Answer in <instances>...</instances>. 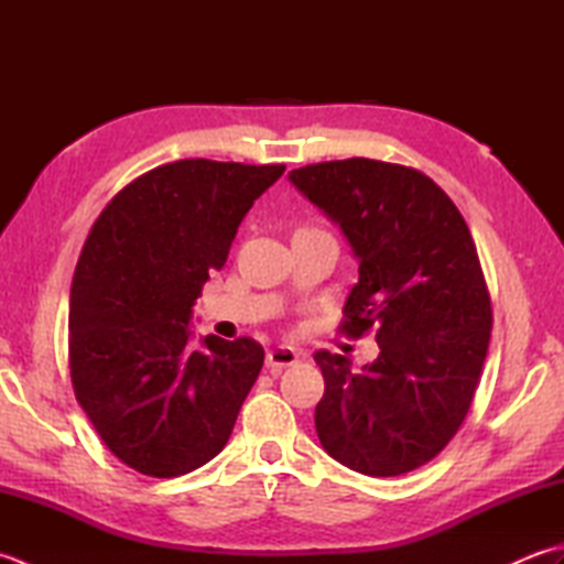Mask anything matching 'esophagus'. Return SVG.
I'll return each instance as SVG.
<instances>
[{
    "label": "esophagus",
    "mask_w": 564,
    "mask_h": 564,
    "mask_svg": "<svg viewBox=\"0 0 564 564\" xmlns=\"http://www.w3.org/2000/svg\"><path fill=\"white\" fill-rule=\"evenodd\" d=\"M297 358H301V351L293 349V346H275L267 354V368L271 373H281L285 366H293Z\"/></svg>",
    "instance_id": "34e87169"
}]
</instances>
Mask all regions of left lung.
I'll return each mask as SVG.
<instances>
[{
	"instance_id": "8db88e82",
	"label": "left lung",
	"mask_w": 564,
	"mask_h": 564,
	"mask_svg": "<svg viewBox=\"0 0 564 564\" xmlns=\"http://www.w3.org/2000/svg\"><path fill=\"white\" fill-rule=\"evenodd\" d=\"M291 182L337 220L358 257L339 332L376 329L364 373L317 351L319 443L370 477L416 470L470 410L489 349L492 301L467 223L436 182L404 164L351 158L307 164Z\"/></svg>"
}]
</instances>
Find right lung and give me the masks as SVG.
<instances>
[{"instance_id": "add662e5", "label": "right lung", "mask_w": 564, "mask_h": 564, "mask_svg": "<svg viewBox=\"0 0 564 564\" xmlns=\"http://www.w3.org/2000/svg\"><path fill=\"white\" fill-rule=\"evenodd\" d=\"M285 164L178 160L109 200L69 291V378L118 460L178 477L215 458L263 366L261 344L208 334L188 344L191 307L220 271L247 210Z\"/></svg>"}]
</instances>
